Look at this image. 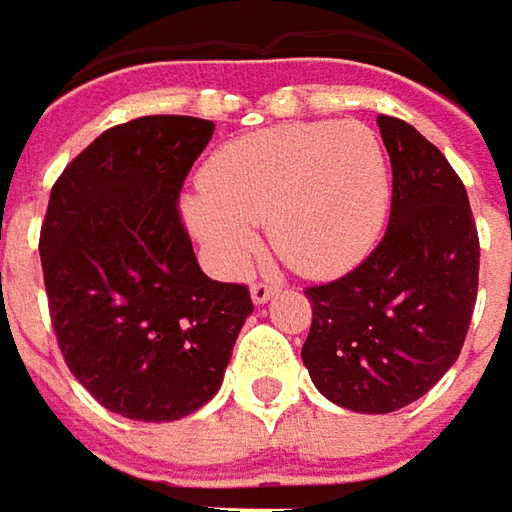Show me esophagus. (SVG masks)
Wrapping results in <instances>:
<instances>
[{
	"mask_svg": "<svg viewBox=\"0 0 512 512\" xmlns=\"http://www.w3.org/2000/svg\"><path fill=\"white\" fill-rule=\"evenodd\" d=\"M276 293V287L273 284H267V281H259V284H253L250 287V298H253V304H264V301H270Z\"/></svg>",
	"mask_w": 512,
	"mask_h": 512,
	"instance_id": "obj_1",
	"label": "esophagus"
}]
</instances>
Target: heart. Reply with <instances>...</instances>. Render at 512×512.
<instances>
[{
    "label": "heart",
    "mask_w": 512,
    "mask_h": 512,
    "mask_svg": "<svg viewBox=\"0 0 512 512\" xmlns=\"http://www.w3.org/2000/svg\"><path fill=\"white\" fill-rule=\"evenodd\" d=\"M200 183L183 200V219L225 279L256 256V225H267L273 250L301 276H344L372 253L389 216L386 154L355 120L233 137L208 157Z\"/></svg>",
    "instance_id": "obj_1"
}]
</instances>
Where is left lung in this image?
Returning <instances> with one entry per match:
<instances>
[{
    "label": "left lung",
    "mask_w": 512,
    "mask_h": 512,
    "mask_svg": "<svg viewBox=\"0 0 512 512\" xmlns=\"http://www.w3.org/2000/svg\"><path fill=\"white\" fill-rule=\"evenodd\" d=\"M392 157L383 242L344 279L307 287L301 360L335 406L389 414L420 400L459 358L479 287L468 191L445 154L406 120L377 115Z\"/></svg>",
    "instance_id": "left-lung-1"
}]
</instances>
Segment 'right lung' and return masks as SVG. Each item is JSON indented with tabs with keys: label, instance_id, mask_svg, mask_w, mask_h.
Instances as JSON below:
<instances>
[{
	"label": "right lung",
	"instance_id": "add662e5",
	"mask_svg": "<svg viewBox=\"0 0 512 512\" xmlns=\"http://www.w3.org/2000/svg\"><path fill=\"white\" fill-rule=\"evenodd\" d=\"M211 135V120L188 115L120 123L50 191L39 253L61 355L129 420L171 423L205 406L253 312L245 284L202 273L177 211Z\"/></svg>",
	"mask_w": 512,
	"mask_h": 512
}]
</instances>
